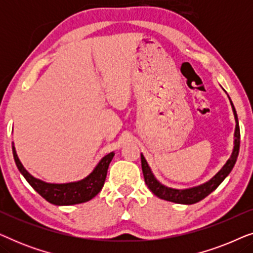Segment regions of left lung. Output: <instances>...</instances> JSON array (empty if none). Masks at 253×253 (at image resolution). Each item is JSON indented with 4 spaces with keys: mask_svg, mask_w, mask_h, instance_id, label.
<instances>
[{
    "mask_svg": "<svg viewBox=\"0 0 253 253\" xmlns=\"http://www.w3.org/2000/svg\"><path fill=\"white\" fill-rule=\"evenodd\" d=\"M230 103H231V107H233L235 122H236V127H235V133H234V138H235L234 150H233V153L230 155V158L228 159L223 167L221 168L220 170L210 179V181L203 183V184H200L198 186H193V188H190V189L179 190V189L168 188V186L161 184V183L155 178V176L153 175V172H152L147 161L145 160L144 155L140 154L141 169H143L145 183H146L148 189H150L155 196L159 197L160 199L167 200V202H172L176 204H184V205H191V204H196L200 202V200H203L204 198H206V197L209 196L210 193H212L214 190H215L217 186L223 182V179L230 174L231 169L234 168L235 164H236L238 152H240V139H241L240 126H238L236 110H235V107L233 105V102H231V100H230Z\"/></svg>",
    "mask_w": 253,
    "mask_h": 253,
    "instance_id": "1",
    "label": "left lung"
}]
</instances>
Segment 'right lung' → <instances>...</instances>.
Returning <instances> with one entry per match:
<instances>
[{
	"instance_id": "1",
	"label": "right lung",
	"mask_w": 253,
	"mask_h": 253,
	"mask_svg": "<svg viewBox=\"0 0 253 253\" xmlns=\"http://www.w3.org/2000/svg\"><path fill=\"white\" fill-rule=\"evenodd\" d=\"M12 153L13 159L17 165L18 170L29 182V184L43 197L47 202L57 206H68L76 205V204L86 203L98 195L101 191L103 184H105L107 170H108L109 164L114 158L115 153L110 152L103 157L99 164L95 166L91 174L86 176L85 178L77 182L63 183V184H55V183H46L41 179L33 177L29 171L24 168L20 162L18 155L16 153V148L12 143Z\"/></svg>"
}]
</instances>
